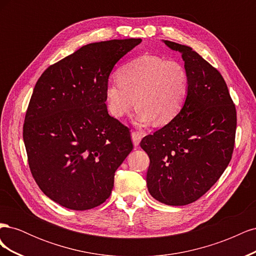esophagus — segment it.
Masks as SVG:
<instances>
[{"label":"esophagus","mask_w":256,"mask_h":256,"mask_svg":"<svg viewBox=\"0 0 256 256\" xmlns=\"http://www.w3.org/2000/svg\"><path fill=\"white\" fill-rule=\"evenodd\" d=\"M131 138H132L134 145V146H138V144H140V142H141L142 136H141L140 132H136V131H134V132L131 134Z\"/></svg>","instance_id":"obj_1"}]
</instances>
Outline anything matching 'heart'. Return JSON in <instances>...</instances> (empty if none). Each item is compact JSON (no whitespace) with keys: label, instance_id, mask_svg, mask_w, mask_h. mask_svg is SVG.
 <instances>
[{"label":"heart","instance_id":"heart-1","mask_svg":"<svg viewBox=\"0 0 256 256\" xmlns=\"http://www.w3.org/2000/svg\"><path fill=\"white\" fill-rule=\"evenodd\" d=\"M118 81L106 84L108 111L120 118L132 109L134 122L145 126L156 120L166 125L180 113L188 95L189 80L184 67L154 54H143L124 64L116 74Z\"/></svg>","mask_w":256,"mask_h":256}]
</instances>
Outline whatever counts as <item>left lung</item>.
<instances>
[{
    "label": "left lung",
    "mask_w": 256,
    "mask_h": 256,
    "mask_svg": "<svg viewBox=\"0 0 256 256\" xmlns=\"http://www.w3.org/2000/svg\"><path fill=\"white\" fill-rule=\"evenodd\" d=\"M184 62L189 88L180 113L141 147L150 160L147 189L159 202L182 206L210 189L228 166L236 134V109L221 74L188 46L164 40Z\"/></svg>",
    "instance_id": "1"
}]
</instances>
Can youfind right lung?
<instances>
[{"instance_id":"obj_1","label":"right lung","mask_w":256,"mask_h":256,"mask_svg":"<svg viewBox=\"0 0 256 256\" xmlns=\"http://www.w3.org/2000/svg\"><path fill=\"white\" fill-rule=\"evenodd\" d=\"M140 38L88 44L38 79L23 125L30 172L54 202L88 210L111 196L132 150L129 129L109 115L104 88L114 65Z\"/></svg>"}]
</instances>
